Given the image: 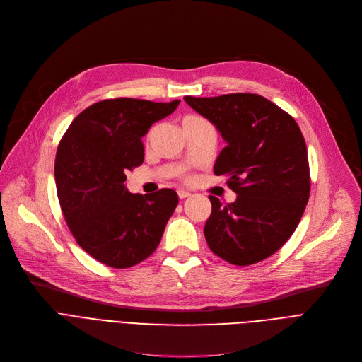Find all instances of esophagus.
Returning <instances> with one entry per match:
<instances>
[{"label":"esophagus","instance_id":"obj_1","mask_svg":"<svg viewBox=\"0 0 362 362\" xmlns=\"http://www.w3.org/2000/svg\"><path fill=\"white\" fill-rule=\"evenodd\" d=\"M177 195H179L180 199H185V198H187V197H191V192H187V191H177Z\"/></svg>","mask_w":362,"mask_h":362}]
</instances>
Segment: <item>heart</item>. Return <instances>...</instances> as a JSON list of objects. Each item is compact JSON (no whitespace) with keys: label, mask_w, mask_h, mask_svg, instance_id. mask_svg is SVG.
<instances>
[{"label":"heart","mask_w":362,"mask_h":362,"mask_svg":"<svg viewBox=\"0 0 362 362\" xmlns=\"http://www.w3.org/2000/svg\"><path fill=\"white\" fill-rule=\"evenodd\" d=\"M187 119H195V116H187V117H185L183 120H187ZM183 179H189V176H187V175H183Z\"/></svg>","instance_id":"obj_1"}]
</instances>
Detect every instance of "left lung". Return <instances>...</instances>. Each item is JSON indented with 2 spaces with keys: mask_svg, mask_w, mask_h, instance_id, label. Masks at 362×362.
<instances>
[{
  "mask_svg": "<svg viewBox=\"0 0 362 362\" xmlns=\"http://www.w3.org/2000/svg\"><path fill=\"white\" fill-rule=\"evenodd\" d=\"M185 101L227 142L214 173L227 176V186L238 195L224 205L210 195L213 210L204 227L208 246L233 265L269 258L292 236L310 198L307 145L298 123L257 93Z\"/></svg>",
  "mask_w": 362,
  "mask_h": 362,
  "instance_id": "1",
  "label": "left lung"
}]
</instances>
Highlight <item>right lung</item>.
I'll return each mask as SVG.
<instances>
[{
	"label": "right lung",
	"mask_w": 362,
	"mask_h": 362,
	"mask_svg": "<svg viewBox=\"0 0 362 362\" xmlns=\"http://www.w3.org/2000/svg\"><path fill=\"white\" fill-rule=\"evenodd\" d=\"M179 100L114 98L76 117L57 148L54 176L69 229L92 258L112 269L146 259L163 238L179 198L173 189L130 194L126 173L144 163L142 136Z\"/></svg>",
	"instance_id": "obj_1"
}]
</instances>
